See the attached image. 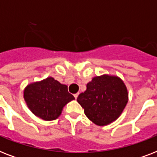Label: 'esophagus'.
I'll use <instances>...</instances> for the list:
<instances>
[{
	"mask_svg": "<svg viewBox=\"0 0 157 157\" xmlns=\"http://www.w3.org/2000/svg\"><path fill=\"white\" fill-rule=\"evenodd\" d=\"M78 95H79V94L76 93V94H74V97H75V98H76L77 97H78Z\"/></svg>",
	"mask_w": 157,
	"mask_h": 157,
	"instance_id": "1",
	"label": "esophagus"
}]
</instances>
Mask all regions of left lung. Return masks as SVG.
<instances>
[{
    "instance_id": "obj_1",
    "label": "left lung",
    "mask_w": 157,
    "mask_h": 157,
    "mask_svg": "<svg viewBox=\"0 0 157 157\" xmlns=\"http://www.w3.org/2000/svg\"><path fill=\"white\" fill-rule=\"evenodd\" d=\"M77 102L91 121L103 126L121 114L128 103V91L117 76H95L87 84L86 90L79 94Z\"/></svg>"
}]
</instances>
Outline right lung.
<instances>
[{
	"mask_svg": "<svg viewBox=\"0 0 157 157\" xmlns=\"http://www.w3.org/2000/svg\"><path fill=\"white\" fill-rule=\"evenodd\" d=\"M23 94L29 109L45 121L57 119L63 107L75 99L67 90V86L60 84L53 77L28 85Z\"/></svg>",
	"mask_w": 157,
	"mask_h": 157,
	"instance_id": "obj_1",
	"label": "right lung"
}]
</instances>
